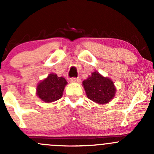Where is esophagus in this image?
I'll list each match as a JSON object with an SVG mask.
<instances>
[{
	"mask_svg": "<svg viewBox=\"0 0 154 154\" xmlns=\"http://www.w3.org/2000/svg\"><path fill=\"white\" fill-rule=\"evenodd\" d=\"M80 80V79L79 78V77H77V78H75V77H73V78H71L70 79V82H71V83H79Z\"/></svg>",
	"mask_w": 154,
	"mask_h": 154,
	"instance_id": "1",
	"label": "esophagus"
}]
</instances>
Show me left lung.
<instances>
[{
	"label": "left lung",
	"instance_id": "1",
	"mask_svg": "<svg viewBox=\"0 0 154 154\" xmlns=\"http://www.w3.org/2000/svg\"><path fill=\"white\" fill-rule=\"evenodd\" d=\"M82 85L87 97L98 104L108 103L116 95V87L112 80L97 71L91 73Z\"/></svg>",
	"mask_w": 154,
	"mask_h": 154
}]
</instances>
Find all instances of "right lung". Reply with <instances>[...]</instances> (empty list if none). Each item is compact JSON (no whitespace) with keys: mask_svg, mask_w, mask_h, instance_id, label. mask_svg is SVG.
Segmentation results:
<instances>
[{"mask_svg":"<svg viewBox=\"0 0 154 154\" xmlns=\"http://www.w3.org/2000/svg\"><path fill=\"white\" fill-rule=\"evenodd\" d=\"M68 84L66 79L54 73L48 74L36 87V95L45 103H52L62 97L64 88Z\"/></svg>","mask_w":154,"mask_h":154,"instance_id":"add662e5","label":"right lung"}]
</instances>
